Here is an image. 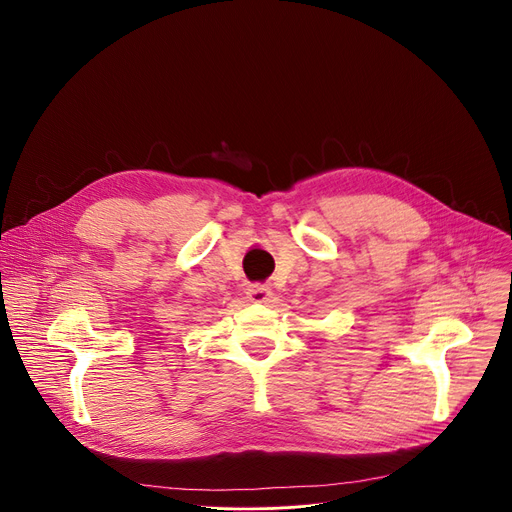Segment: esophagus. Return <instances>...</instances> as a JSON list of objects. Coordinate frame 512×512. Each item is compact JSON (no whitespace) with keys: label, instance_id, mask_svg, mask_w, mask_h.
<instances>
[{"label":"esophagus","instance_id":"34e87169","mask_svg":"<svg viewBox=\"0 0 512 512\" xmlns=\"http://www.w3.org/2000/svg\"><path fill=\"white\" fill-rule=\"evenodd\" d=\"M247 297L253 301V303H270L272 301V297H274V293H272V288L270 286H265V284H249L247 286Z\"/></svg>","mask_w":512,"mask_h":512}]
</instances>
